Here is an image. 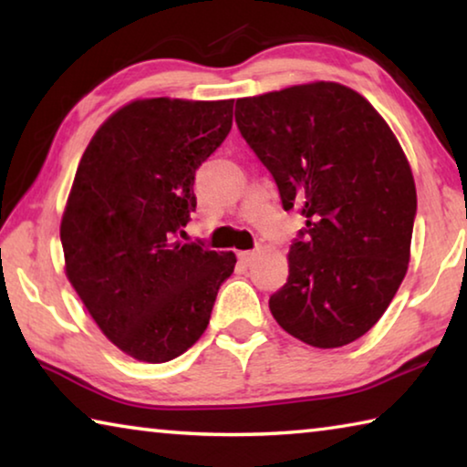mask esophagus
Returning a JSON list of instances; mask_svg holds the SVG:
<instances>
[{
	"instance_id": "obj_1",
	"label": "esophagus",
	"mask_w": 467,
	"mask_h": 467,
	"mask_svg": "<svg viewBox=\"0 0 467 467\" xmlns=\"http://www.w3.org/2000/svg\"><path fill=\"white\" fill-rule=\"evenodd\" d=\"M236 255H239V259H241L243 264H251L253 259H255L257 253L255 251H239V253H236Z\"/></svg>"
}]
</instances>
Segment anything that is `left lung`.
Listing matches in <instances>:
<instances>
[{
	"label": "left lung",
	"mask_w": 467,
	"mask_h": 467,
	"mask_svg": "<svg viewBox=\"0 0 467 467\" xmlns=\"http://www.w3.org/2000/svg\"><path fill=\"white\" fill-rule=\"evenodd\" d=\"M236 128L306 224L290 244L274 319L315 348L354 342L408 272L416 187L404 150L348 86L313 82L239 99Z\"/></svg>",
	"instance_id": "8db88e82"
}]
</instances>
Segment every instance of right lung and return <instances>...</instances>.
I'll return each instance as SVG.
<instances>
[{"instance_id": "obj_1", "label": "right lung", "mask_w": 467, "mask_h": 467, "mask_svg": "<svg viewBox=\"0 0 467 467\" xmlns=\"http://www.w3.org/2000/svg\"><path fill=\"white\" fill-rule=\"evenodd\" d=\"M234 100H133L94 133L61 218L66 274L110 342L167 362L208 327L233 251L177 239L195 171L226 140Z\"/></svg>"}]
</instances>
